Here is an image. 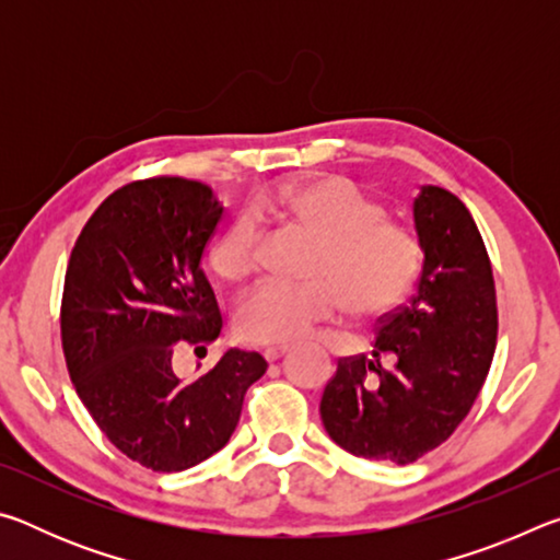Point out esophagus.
Listing matches in <instances>:
<instances>
[{
  "label": "esophagus",
  "mask_w": 560,
  "mask_h": 560,
  "mask_svg": "<svg viewBox=\"0 0 560 560\" xmlns=\"http://www.w3.org/2000/svg\"><path fill=\"white\" fill-rule=\"evenodd\" d=\"M287 353H289V346H271V348L264 350V358H267L269 363H273V360H279V358H283Z\"/></svg>",
  "instance_id": "esophagus-1"
}]
</instances>
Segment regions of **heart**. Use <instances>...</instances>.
<instances>
[{
	"label": "heart",
	"instance_id": "heart-1",
	"mask_svg": "<svg viewBox=\"0 0 560 560\" xmlns=\"http://www.w3.org/2000/svg\"><path fill=\"white\" fill-rule=\"evenodd\" d=\"M259 222H279L314 240L306 283L269 281L254 289L236 311V330L249 343H293L340 308L373 318L395 308L420 271L415 232L387 220L385 207L343 175H320L264 189L252 214L224 226L210 249L212 271L242 287L259 267Z\"/></svg>",
	"mask_w": 560,
	"mask_h": 560
}]
</instances>
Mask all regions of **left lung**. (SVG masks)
<instances>
[{
    "label": "left lung",
    "instance_id": "obj_1",
    "mask_svg": "<svg viewBox=\"0 0 560 560\" xmlns=\"http://www.w3.org/2000/svg\"><path fill=\"white\" fill-rule=\"evenodd\" d=\"M424 252L407 306L377 320L373 355L338 360L320 397L330 440L363 459L410 464L469 415L497 348V289L485 240L457 195L424 185L412 205ZM395 354L383 369L380 358Z\"/></svg>",
    "mask_w": 560,
    "mask_h": 560
}]
</instances>
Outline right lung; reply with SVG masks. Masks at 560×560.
<instances>
[{
    "mask_svg": "<svg viewBox=\"0 0 560 560\" xmlns=\"http://www.w3.org/2000/svg\"><path fill=\"white\" fill-rule=\"evenodd\" d=\"M222 212L195 179H136L91 214L66 269L61 343L75 393L101 432L153 471L220 452L267 373L259 353L236 348L195 381L173 371L177 348L197 353L222 330L200 267Z\"/></svg>",
    "mask_w": 560,
    "mask_h": 560,
    "instance_id": "obj_1",
    "label": "right lung"
}]
</instances>
